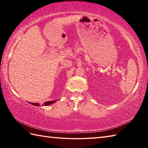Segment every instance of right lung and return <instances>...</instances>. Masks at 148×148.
I'll use <instances>...</instances> for the list:
<instances>
[{
    "instance_id": "right-lung-1",
    "label": "right lung",
    "mask_w": 148,
    "mask_h": 148,
    "mask_svg": "<svg viewBox=\"0 0 148 148\" xmlns=\"http://www.w3.org/2000/svg\"><path fill=\"white\" fill-rule=\"evenodd\" d=\"M56 102V101H48V102H44V106H48V105H50V104H52L53 103H55V102ZM30 104H32V105H34V106H40V104H39V103H31V102H29Z\"/></svg>"
}]
</instances>
